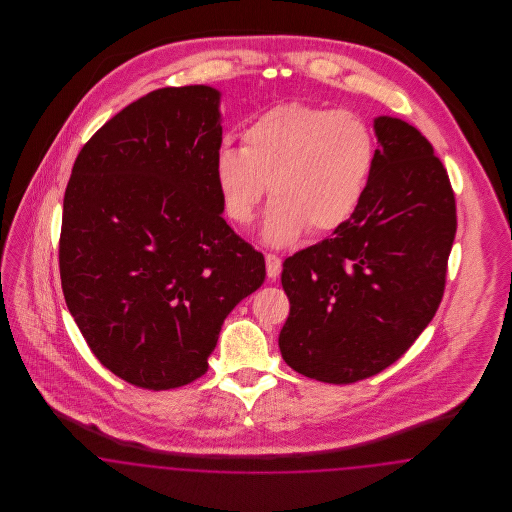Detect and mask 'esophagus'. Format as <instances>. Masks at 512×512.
Listing matches in <instances>:
<instances>
[{"label": "esophagus", "mask_w": 512, "mask_h": 512, "mask_svg": "<svg viewBox=\"0 0 512 512\" xmlns=\"http://www.w3.org/2000/svg\"><path fill=\"white\" fill-rule=\"evenodd\" d=\"M265 259H267L268 278H276V276L280 274V270H282V261H280V257H276V255L268 253Z\"/></svg>", "instance_id": "esophagus-1"}]
</instances>
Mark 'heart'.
Masks as SVG:
<instances>
[{"label": "heart", "instance_id": "heart-1", "mask_svg": "<svg viewBox=\"0 0 512 512\" xmlns=\"http://www.w3.org/2000/svg\"><path fill=\"white\" fill-rule=\"evenodd\" d=\"M372 126L355 111L301 101L282 103L249 122L242 147L222 146L215 176L228 217L257 219L267 195L265 238L284 245L311 230L326 234L353 217L376 163Z\"/></svg>", "mask_w": 512, "mask_h": 512}]
</instances>
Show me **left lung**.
<instances>
[{"label": "left lung", "mask_w": 512, "mask_h": 512, "mask_svg": "<svg viewBox=\"0 0 512 512\" xmlns=\"http://www.w3.org/2000/svg\"><path fill=\"white\" fill-rule=\"evenodd\" d=\"M365 197L330 238L284 261L278 345L295 372L353 384L393 365L436 315L457 232L455 194L432 144L378 117Z\"/></svg>", "instance_id": "obj_1"}]
</instances>
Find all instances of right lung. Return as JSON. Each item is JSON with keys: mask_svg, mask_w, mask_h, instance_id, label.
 <instances>
[{"mask_svg": "<svg viewBox=\"0 0 512 512\" xmlns=\"http://www.w3.org/2000/svg\"><path fill=\"white\" fill-rule=\"evenodd\" d=\"M220 94L161 88L80 149L63 199L59 272L99 363L163 391L207 372L228 313L265 282V257L222 219Z\"/></svg>", "mask_w": 512, "mask_h": 512, "instance_id": "obj_1", "label": "right lung"}]
</instances>
